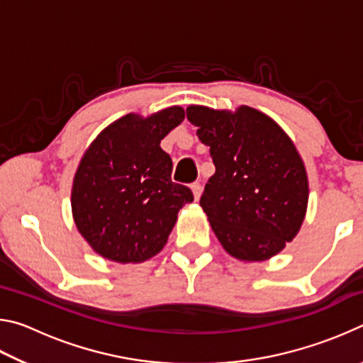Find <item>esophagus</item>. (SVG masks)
<instances>
[{
	"label": "esophagus",
	"mask_w": 363,
	"mask_h": 363,
	"mask_svg": "<svg viewBox=\"0 0 363 363\" xmlns=\"http://www.w3.org/2000/svg\"><path fill=\"white\" fill-rule=\"evenodd\" d=\"M190 189H192L194 199H195V200H199L200 196H201V190H203V189H201V184H200V182H194L192 186H190Z\"/></svg>",
	"instance_id": "34e87169"
}]
</instances>
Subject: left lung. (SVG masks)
<instances>
[{
	"label": "left lung",
	"instance_id": "obj_1",
	"mask_svg": "<svg viewBox=\"0 0 363 363\" xmlns=\"http://www.w3.org/2000/svg\"><path fill=\"white\" fill-rule=\"evenodd\" d=\"M187 118L216 167L200 206L219 243L243 262L279 255L298 235L309 200L304 162L290 136L248 106L233 112L189 106Z\"/></svg>",
	"mask_w": 363,
	"mask_h": 363
}]
</instances>
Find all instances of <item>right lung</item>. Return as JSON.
<instances>
[{"label": "right lung", "instance_id": "1", "mask_svg": "<svg viewBox=\"0 0 363 363\" xmlns=\"http://www.w3.org/2000/svg\"><path fill=\"white\" fill-rule=\"evenodd\" d=\"M186 112L173 106L149 116L128 113L97 134L72 186V214L94 253L139 264L163 250L190 189L171 181L173 162L160 143Z\"/></svg>", "mask_w": 363, "mask_h": 363}]
</instances>
